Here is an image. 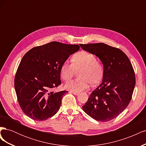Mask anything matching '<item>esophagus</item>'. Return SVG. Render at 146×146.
Here are the masks:
<instances>
[{
    "instance_id": "obj_1",
    "label": "esophagus",
    "mask_w": 146,
    "mask_h": 146,
    "mask_svg": "<svg viewBox=\"0 0 146 146\" xmlns=\"http://www.w3.org/2000/svg\"><path fill=\"white\" fill-rule=\"evenodd\" d=\"M70 93H72V94H74V95H76V96H78V95L79 94L78 92H72V91H70Z\"/></svg>"
}]
</instances>
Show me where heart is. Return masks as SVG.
<instances>
[{"mask_svg": "<svg viewBox=\"0 0 146 146\" xmlns=\"http://www.w3.org/2000/svg\"><path fill=\"white\" fill-rule=\"evenodd\" d=\"M72 64L64 62L60 68V76L64 81H68L76 72H78V78L66 84L65 89L75 92H80L87 90L91 83L97 84L103 77L102 65L96 60V56L86 51H80L74 55L71 59Z\"/></svg>", "mask_w": 146, "mask_h": 146, "instance_id": "obj_1", "label": "heart"}]
</instances>
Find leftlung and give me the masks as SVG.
Instances as JSON below:
<instances>
[{
  "label": "left lung",
  "mask_w": 146,
  "mask_h": 146,
  "mask_svg": "<svg viewBox=\"0 0 146 146\" xmlns=\"http://www.w3.org/2000/svg\"><path fill=\"white\" fill-rule=\"evenodd\" d=\"M104 66L103 80L92 92L82 108L96 121L107 122L118 116L129 104L136 83L135 72L128 56L119 48L104 43L82 44Z\"/></svg>",
  "instance_id": "8db88e82"
}]
</instances>
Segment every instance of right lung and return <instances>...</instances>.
Wrapping results in <instances>:
<instances>
[{
	"instance_id": "add662e5",
	"label": "right lung",
	"mask_w": 146,
	"mask_h": 146,
	"mask_svg": "<svg viewBox=\"0 0 146 146\" xmlns=\"http://www.w3.org/2000/svg\"><path fill=\"white\" fill-rule=\"evenodd\" d=\"M80 46L53 41L32 48L22 58L15 88L23 112L35 121H45L58 112L66 91L52 90L61 83L60 68Z\"/></svg>"
}]
</instances>
